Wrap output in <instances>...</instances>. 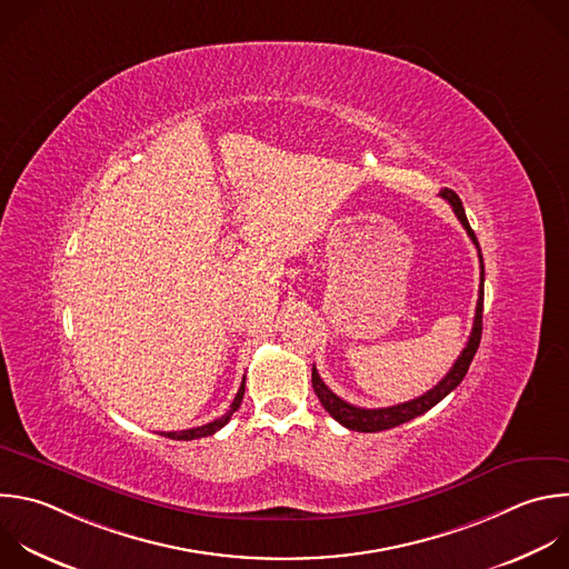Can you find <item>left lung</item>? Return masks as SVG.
Returning <instances> with one entry per match:
<instances>
[{"label": "left lung", "instance_id": "1", "mask_svg": "<svg viewBox=\"0 0 569 569\" xmlns=\"http://www.w3.org/2000/svg\"><path fill=\"white\" fill-rule=\"evenodd\" d=\"M440 197L453 208L458 221L462 223V228L467 230L469 239L473 241V246L478 248V239L467 221V214H465V208H462V201L460 197L453 192V189H442ZM478 257H480V290H478V303H476V317H473V328H471V335H469V341L467 346L462 348L460 357L456 359V363L451 366V370L442 377V380L431 389L427 391L425 396L411 400V402H402V405H396V407H387V409H359V407H352L348 402H343L339 396H335L323 382L321 377L317 372V368L312 366V389L321 402V407L339 422L343 425L346 429L350 431H361V433H377V431H387V429H393V427H400L422 413H427L429 409H433L440 400H445L462 380L465 375L469 370V363L473 361V355L480 346V337H482V301H485V266H482V254H480V248H478Z\"/></svg>", "mask_w": 569, "mask_h": 569}]
</instances>
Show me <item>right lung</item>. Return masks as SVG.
Instances as JSON below:
<instances>
[{
	"label": "right lung",
	"instance_id": "right-lung-1",
	"mask_svg": "<svg viewBox=\"0 0 569 569\" xmlns=\"http://www.w3.org/2000/svg\"><path fill=\"white\" fill-rule=\"evenodd\" d=\"M243 393H246V377H243V382H241V389H239V393H237V398H234V402H232V407H230V411L223 416V418H219V420H214V422H210V425H203V427H194V429H184V431H162L160 436H164V438H171V440H197V438H206V436H212V433H217L219 429H223L228 422H230V418H232V413L241 407V400H243Z\"/></svg>",
	"mask_w": 569,
	"mask_h": 569
}]
</instances>
